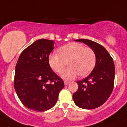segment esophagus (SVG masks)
I'll return each instance as SVG.
<instances>
[{"instance_id":"34e87169","label":"esophagus","mask_w":127,"mask_h":127,"mask_svg":"<svg viewBox=\"0 0 127 127\" xmlns=\"http://www.w3.org/2000/svg\"><path fill=\"white\" fill-rule=\"evenodd\" d=\"M64 85H66H66H68V84H70V82H68V81H66V80H65V81H64Z\"/></svg>"}]
</instances>
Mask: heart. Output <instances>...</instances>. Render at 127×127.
I'll return each instance as SVG.
<instances>
[{"label": "heart", "instance_id": "heart-1", "mask_svg": "<svg viewBox=\"0 0 127 127\" xmlns=\"http://www.w3.org/2000/svg\"><path fill=\"white\" fill-rule=\"evenodd\" d=\"M59 54H51L48 57V63L57 73H61L68 65L70 67L61 73V77L71 80L77 76L86 77L90 73L96 63L94 51L85 47L82 44L70 43L59 49Z\"/></svg>", "mask_w": 127, "mask_h": 127}]
</instances>
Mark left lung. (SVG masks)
<instances>
[{"label": "left lung", "mask_w": 127, "mask_h": 127, "mask_svg": "<svg viewBox=\"0 0 127 127\" xmlns=\"http://www.w3.org/2000/svg\"><path fill=\"white\" fill-rule=\"evenodd\" d=\"M88 45L94 51L96 63L86 78L77 81L78 90L73 95L76 105L84 109H93L106 102L114 88L115 68L113 59L100 44L90 39H75Z\"/></svg>", "instance_id": "obj_1"}]
</instances>
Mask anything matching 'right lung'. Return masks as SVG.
Listing matches in <instances>:
<instances>
[{
	"label": "right lung",
	"mask_w": 127,
	"mask_h": 127,
	"mask_svg": "<svg viewBox=\"0 0 127 127\" xmlns=\"http://www.w3.org/2000/svg\"><path fill=\"white\" fill-rule=\"evenodd\" d=\"M54 44L49 39L36 41L21 53L16 63L15 91L24 106L31 110L43 112L51 109L64 87L48 63Z\"/></svg>",
	"instance_id": "right-lung-1"
}]
</instances>
